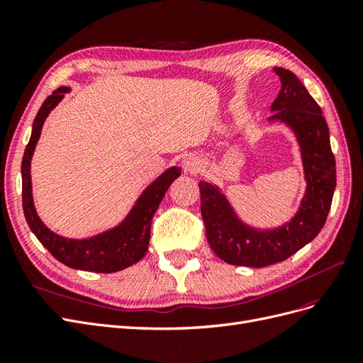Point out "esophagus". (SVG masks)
I'll use <instances>...</instances> for the list:
<instances>
[{"mask_svg": "<svg viewBox=\"0 0 363 363\" xmlns=\"http://www.w3.org/2000/svg\"><path fill=\"white\" fill-rule=\"evenodd\" d=\"M182 167H183V171L188 174L200 172L203 169V160L194 155H188L182 160Z\"/></svg>", "mask_w": 363, "mask_h": 363, "instance_id": "34e87169", "label": "esophagus"}]
</instances>
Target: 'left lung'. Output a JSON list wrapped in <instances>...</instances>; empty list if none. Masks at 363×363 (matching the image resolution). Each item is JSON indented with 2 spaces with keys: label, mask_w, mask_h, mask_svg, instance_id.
I'll return each instance as SVG.
<instances>
[{
  "label": "left lung",
  "mask_w": 363,
  "mask_h": 363,
  "mask_svg": "<svg viewBox=\"0 0 363 363\" xmlns=\"http://www.w3.org/2000/svg\"><path fill=\"white\" fill-rule=\"evenodd\" d=\"M281 89L269 121L288 125L298 142L306 192L291 221L276 228L245 224L219 186L200 182L201 215L207 242L230 265L262 268L286 260L316 238L325 224L336 188V162L321 107L294 72L274 68Z\"/></svg>",
  "instance_id": "1"
}]
</instances>
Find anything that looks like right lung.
<instances>
[{
	"label": "right lung",
	"instance_id": "add662e5",
	"mask_svg": "<svg viewBox=\"0 0 363 363\" xmlns=\"http://www.w3.org/2000/svg\"><path fill=\"white\" fill-rule=\"evenodd\" d=\"M71 89L67 86L54 91L43 104L33 121L31 136L28 145L24 151L21 174H23V207L27 224L39 242L45 247L51 255L63 265L74 269L92 271V272H116L135 265L145 256L150 244L151 219L155 216L157 207L160 206L164 194H167L171 183L180 177V168L171 167L144 189L136 200L135 206L130 208L127 216L116 227L108 228L103 233H98L84 239H71L54 233L39 218L35 201H33L31 189V157L43 123L50 112L56 107L65 94Z\"/></svg>",
	"mask_w": 363,
	"mask_h": 363
}]
</instances>
